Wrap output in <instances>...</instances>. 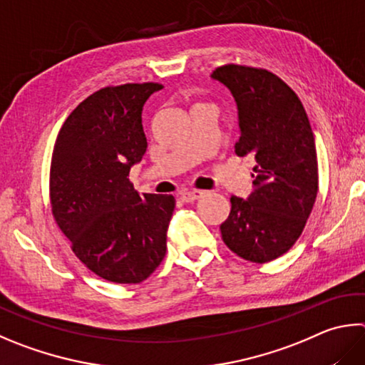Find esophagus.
<instances>
[{"instance_id":"obj_1","label":"esophagus","mask_w":365,"mask_h":365,"mask_svg":"<svg viewBox=\"0 0 365 365\" xmlns=\"http://www.w3.org/2000/svg\"><path fill=\"white\" fill-rule=\"evenodd\" d=\"M204 195H205L204 191H200V190H187V191H182V193H180V200L183 202H193V201L201 200Z\"/></svg>"}]
</instances>
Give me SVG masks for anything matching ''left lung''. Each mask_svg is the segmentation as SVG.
Here are the masks:
<instances>
[{"label":"left lung","instance_id":"left-lung-1","mask_svg":"<svg viewBox=\"0 0 365 365\" xmlns=\"http://www.w3.org/2000/svg\"><path fill=\"white\" fill-rule=\"evenodd\" d=\"M212 76L240 110L235 153L257 161L255 190L247 200L231 196L222 240L244 260L268 263L292 249L313 210L319 190L313 129L300 98L274 73L227 63Z\"/></svg>","mask_w":365,"mask_h":365}]
</instances>
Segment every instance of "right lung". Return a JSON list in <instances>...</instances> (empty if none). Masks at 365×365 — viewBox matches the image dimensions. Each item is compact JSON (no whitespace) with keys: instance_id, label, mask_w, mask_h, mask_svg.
Listing matches in <instances>:
<instances>
[{"instance_id":"right-lung-1","label":"right lung","mask_w":365,"mask_h":365,"mask_svg":"<svg viewBox=\"0 0 365 365\" xmlns=\"http://www.w3.org/2000/svg\"><path fill=\"white\" fill-rule=\"evenodd\" d=\"M161 88L128 83L96 91L65 119L52 150V217L78 260L115 284L145 281L168 249L174 196H140L129 180L147 151L143 105Z\"/></svg>"}]
</instances>
